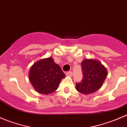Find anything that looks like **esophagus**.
Wrapping results in <instances>:
<instances>
[{
	"instance_id": "34e87169",
	"label": "esophagus",
	"mask_w": 127,
	"mask_h": 127,
	"mask_svg": "<svg viewBox=\"0 0 127 127\" xmlns=\"http://www.w3.org/2000/svg\"><path fill=\"white\" fill-rule=\"evenodd\" d=\"M66 75H67V76H70V77L72 76V75H73V74H72V72H71V71H69V72H67L66 73Z\"/></svg>"
}]
</instances>
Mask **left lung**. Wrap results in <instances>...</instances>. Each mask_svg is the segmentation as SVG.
Masks as SVG:
<instances>
[{
    "label": "left lung",
    "mask_w": 127,
    "mask_h": 127,
    "mask_svg": "<svg viewBox=\"0 0 127 127\" xmlns=\"http://www.w3.org/2000/svg\"><path fill=\"white\" fill-rule=\"evenodd\" d=\"M81 66L83 78L80 82L76 83L77 90L85 95L98 90L107 76L106 69L100 62L90 59L84 60Z\"/></svg>",
    "instance_id": "left-lung-1"
}]
</instances>
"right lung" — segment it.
<instances>
[{"label": "right lung", "mask_w": 127, "mask_h": 127, "mask_svg": "<svg viewBox=\"0 0 127 127\" xmlns=\"http://www.w3.org/2000/svg\"><path fill=\"white\" fill-rule=\"evenodd\" d=\"M65 76L61 67L52 58L35 63L29 74V80L33 87L39 93L45 95L55 92Z\"/></svg>", "instance_id": "right-lung-1"}]
</instances>
